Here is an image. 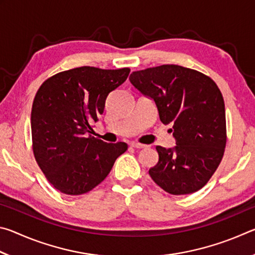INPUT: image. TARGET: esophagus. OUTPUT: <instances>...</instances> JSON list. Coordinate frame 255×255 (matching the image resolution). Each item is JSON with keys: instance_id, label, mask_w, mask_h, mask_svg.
<instances>
[{"instance_id": "34e87169", "label": "esophagus", "mask_w": 255, "mask_h": 255, "mask_svg": "<svg viewBox=\"0 0 255 255\" xmlns=\"http://www.w3.org/2000/svg\"><path fill=\"white\" fill-rule=\"evenodd\" d=\"M131 147L139 149V148H145V147H147V145H144V144H140V143H131Z\"/></svg>"}]
</instances>
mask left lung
Masks as SVG:
<instances>
[{"mask_svg":"<svg viewBox=\"0 0 255 255\" xmlns=\"http://www.w3.org/2000/svg\"><path fill=\"white\" fill-rule=\"evenodd\" d=\"M131 84L150 97L159 119L171 124L174 148L156 146L158 162L150 178L171 195H189L205 187L217 170L227 140L225 103L213 79L179 65L132 72Z\"/></svg>","mask_w":255,"mask_h":255,"instance_id":"left-lung-1","label":"left lung"}]
</instances>
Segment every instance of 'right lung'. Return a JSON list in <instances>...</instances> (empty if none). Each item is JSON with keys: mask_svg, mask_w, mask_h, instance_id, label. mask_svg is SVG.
Segmentation results:
<instances>
[{"mask_svg": "<svg viewBox=\"0 0 255 255\" xmlns=\"http://www.w3.org/2000/svg\"><path fill=\"white\" fill-rule=\"evenodd\" d=\"M129 72L76 67L50 76L38 89L31 110L32 150L56 190L71 196L91 191L127 150L126 143H105L88 132L105 111L107 97Z\"/></svg>", "mask_w": 255, "mask_h": 255, "instance_id": "right-lung-1", "label": "right lung"}]
</instances>
